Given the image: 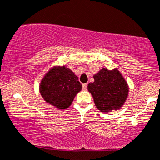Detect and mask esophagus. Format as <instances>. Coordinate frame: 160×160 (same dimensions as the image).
Wrapping results in <instances>:
<instances>
[{
  "label": "esophagus",
  "mask_w": 160,
  "mask_h": 160,
  "mask_svg": "<svg viewBox=\"0 0 160 160\" xmlns=\"http://www.w3.org/2000/svg\"><path fill=\"white\" fill-rule=\"evenodd\" d=\"M87 86H88L87 83H83V85H82V88H83V91L87 90Z\"/></svg>",
  "instance_id": "1"
}]
</instances>
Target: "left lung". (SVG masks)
<instances>
[{
	"mask_svg": "<svg viewBox=\"0 0 160 160\" xmlns=\"http://www.w3.org/2000/svg\"><path fill=\"white\" fill-rule=\"evenodd\" d=\"M88 85L95 104L100 112H109L122 107L128 96V85L117 68H102Z\"/></svg>",
	"mask_w": 160,
	"mask_h": 160,
	"instance_id": "1",
	"label": "left lung"
}]
</instances>
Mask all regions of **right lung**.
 <instances>
[{"label": "right lung", "mask_w": 160, "mask_h": 160, "mask_svg": "<svg viewBox=\"0 0 160 160\" xmlns=\"http://www.w3.org/2000/svg\"><path fill=\"white\" fill-rule=\"evenodd\" d=\"M82 89L78 77L65 66H56L46 73L40 83V92L47 103L66 109Z\"/></svg>", "instance_id": "1"}]
</instances>
